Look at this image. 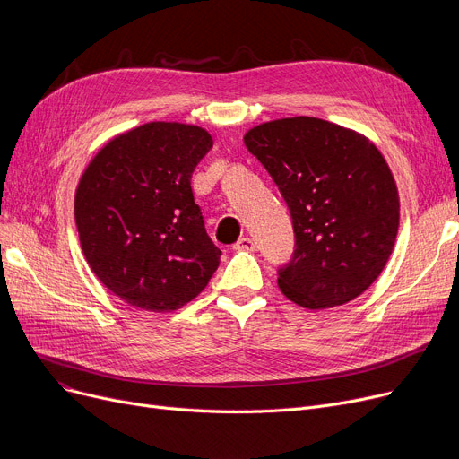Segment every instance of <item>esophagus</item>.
Masks as SVG:
<instances>
[{"mask_svg": "<svg viewBox=\"0 0 459 459\" xmlns=\"http://www.w3.org/2000/svg\"><path fill=\"white\" fill-rule=\"evenodd\" d=\"M234 249H238V251H255L256 244L253 242L249 236H244V238H239L238 242L234 244Z\"/></svg>", "mask_w": 459, "mask_h": 459, "instance_id": "1", "label": "esophagus"}]
</instances>
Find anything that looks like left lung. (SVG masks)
I'll list each match as a JSON object with an SVG mask.
<instances>
[{
	"label": "left lung",
	"mask_w": 459,
	"mask_h": 459,
	"mask_svg": "<svg viewBox=\"0 0 459 459\" xmlns=\"http://www.w3.org/2000/svg\"><path fill=\"white\" fill-rule=\"evenodd\" d=\"M292 215L296 249L279 270L299 307L344 305L379 277L398 234L400 201L376 144L315 117L258 125L244 135Z\"/></svg>",
	"instance_id": "8db88e82"
}]
</instances>
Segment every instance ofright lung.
I'll use <instances>...</instances> for the list:
<instances>
[{
    "label": "right lung",
    "instance_id": "right-lung-1",
    "mask_svg": "<svg viewBox=\"0 0 459 459\" xmlns=\"http://www.w3.org/2000/svg\"><path fill=\"white\" fill-rule=\"evenodd\" d=\"M212 144L204 128L147 123L113 137L82 175L74 199L82 251L128 305L177 310L220 266L221 251L191 191V175Z\"/></svg>",
    "mask_w": 459,
    "mask_h": 459
}]
</instances>
